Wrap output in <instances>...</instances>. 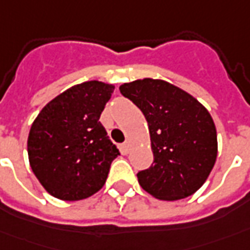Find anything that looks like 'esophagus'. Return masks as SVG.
Here are the masks:
<instances>
[{
  "mask_svg": "<svg viewBox=\"0 0 250 250\" xmlns=\"http://www.w3.org/2000/svg\"><path fill=\"white\" fill-rule=\"evenodd\" d=\"M129 151H130V143H124V144H122V152H124V154H128Z\"/></svg>",
  "mask_w": 250,
  "mask_h": 250,
  "instance_id": "esophagus-1",
  "label": "esophagus"
}]
</instances>
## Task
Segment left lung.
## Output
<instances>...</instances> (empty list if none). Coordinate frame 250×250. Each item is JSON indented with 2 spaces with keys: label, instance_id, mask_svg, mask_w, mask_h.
Returning <instances> with one entry per match:
<instances>
[{
  "label": "left lung",
  "instance_id": "obj_1",
  "mask_svg": "<svg viewBox=\"0 0 250 250\" xmlns=\"http://www.w3.org/2000/svg\"><path fill=\"white\" fill-rule=\"evenodd\" d=\"M120 91L148 122L154 163L137 173L140 187L167 201L197 192L218 155L216 128L207 108L187 91L158 79L124 83Z\"/></svg>",
  "mask_w": 250,
  "mask_h": 250
}]
</instances>
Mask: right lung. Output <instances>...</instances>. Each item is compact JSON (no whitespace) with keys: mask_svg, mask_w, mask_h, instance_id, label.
Instances as JSON below:
<instances>
[{"mask_svg":"<svg viewBox=\"0 0 250 250\" xmlns=\"http://www.w3.org/2000/svg\"><path fill=\"white\" fill-rule=\"evenodd\" d=\"M114 85L91 80L56 96L32 122L30 166L42 187L60 200L77 201L101 190L120 155L99 122Z\"/></svg>","mask_w":250,"mask_h":250,"instance_id":"obj_1","label":"right lung"}]
</instances>
